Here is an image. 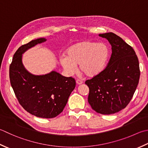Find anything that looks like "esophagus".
Segmentation results:
<instances>
[{
  "label": "esophagus",
  "instance_id": "esophagus-1",
  "mask_svg": "<svg viewBox=\"0 0 148 148\" xmlns=\"http://www.w3.org/2000/svg\"><path fill=\"white\" fill-rule=\"evenodd\" d=\"M76 83H77V85H82V84L83 83V82L82 80L77 79L76 80Z\"/></svg>",
  "mask_w": 148,
  "mask_h": 148
}]
</instances>
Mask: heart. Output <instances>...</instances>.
<instances>
[{
	"mask_svg": "<svg viewBox=\"0 0 148 148\" xmlns=\"http://www.w3.org/2000/svg\"><path fill=\"white\" fill-rule=\"evenodd\" d=\"M110 51L104 43L83 41L77 43L67 49L65 56L60 62L68 74L76 71V66L86 76L94 77L99 75L105 68Z\"/></svg>",
	"mask_w": 148,
	"mask_h": 148,
	"instance_id": "obj_1",
	"label": "heart"
}]
</instances>
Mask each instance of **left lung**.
Instances as JSON below:
<instances>
[{
  "mask_svg": "<svg viewBox=\"0 0 148 148\" xmlns=\"http://www.w3.org/2000/svg\"><path fill=\"white\" fill-rule=\"evenodd\" d=\"M99 36L108 40L112 53L103 71L85 84L92 108L110 115L125 108L132 99L140 78L139 63L134 49L121 37L113 33Z\"/></svg>",
  "mask_w": 148,
  "mask_h": 148,
  "instance_id": "8db88e82",
  "label": "left lung"
}]
</instances>
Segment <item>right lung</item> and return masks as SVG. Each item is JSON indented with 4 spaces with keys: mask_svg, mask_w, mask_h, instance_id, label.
<instances>
[{
    "mask_svg": "<svg viewBox=\"0 0 148 148\" xmlns=\"http://www.w3.org/2000/svg\"><path fill=\"white\" fill-rule=\"evenodd\" d=\"M45 40L38 38L20 46L14 54L10 66V79L14 94L25 110L38 117L50 119L63 112L76 86V81L55 71L34 76L25 70L22 54Z\"/></svg>",
    "mask_w": 148,
    "mask_h": 148,
    "instance_id": "add662e5",
    "label": "right lung"
}]
</instances>
